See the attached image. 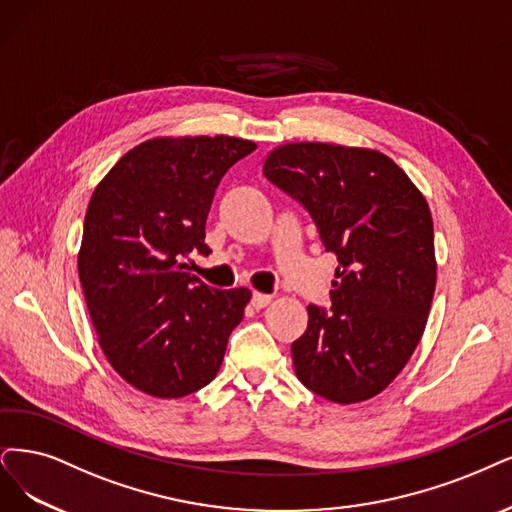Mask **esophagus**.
<instances>
[{"mask_svg": "<svg viewBox=\"0 0 512 512\" xmlns=\"http://www.w3.org/2000/svg\"><path fill=\"white\" fill-rule=\"evenodd\" d=\"M272 301V295H266V293H253V299H251V304L257 308V310H261V308H266L268 304Z\"/></svg>", "mask_w": 512, "mask_h": 512, "instance_id": "obj_1", "label": "esophagus"}]
</instances>
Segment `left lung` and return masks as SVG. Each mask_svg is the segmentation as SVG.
I'll list each match as a JSON object with an SVG mask.
<instances>
[{
  "label": "left lung",
  "instance_id": "obj_1",
  "mask_svg": "<svg viewBox=\"0 0 512 512\" xmlns=\"http://www.w3.org/2000/svg\"><path fill=\"white\" fill-rule=\"evenodd\" d=\"M263 175L310 213L337 257L331 308L308 306L299 382L350 405L380 394L420 344L437 261L426 198L388 156L329 143L276 147Z\"/></svg>",
  "mask_w": 512,
  "mask_h": 512
}]
</instances>
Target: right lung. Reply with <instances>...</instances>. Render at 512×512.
I'll use <instances>...</instances> for the list:
<instances>
[{
  "mask_svg": "<svg viewBox=\"0 0 512 512\" xmlns=\"http://www.w3.org/2000/svg\"><path fill=\"white\" fill-rule=\"evenodd\" d=\"M257 149L236 137L149 139L90 198L78 272L99 344L122 380L181 399L215 380L251 291H219L185 272L208 255L204 225L219 181Z\"/></svg>",
  "mask_w": 512,
  "mask_h": 512,
  "instance_id": "1",
  "label": "right lung"
}]
</instances>
